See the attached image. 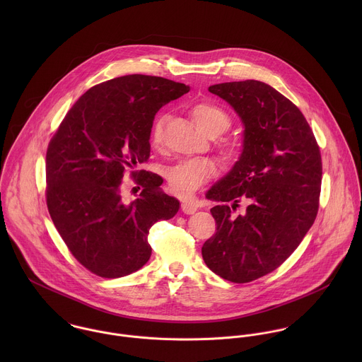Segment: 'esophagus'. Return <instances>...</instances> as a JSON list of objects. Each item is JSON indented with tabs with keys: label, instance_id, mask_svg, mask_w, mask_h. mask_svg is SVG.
Instances as JSON below:
<instances>
[{
	"label": "esophagus",
	"instance_id": "34e87169",
	"mask_svg": "<svg viewBox=\"0 0 362 362\" xmlns=\"http://www.w3.org/2000/svg\"><path fill=\"white\" fill-rule=\"evenodd\" d=\"M198 202L197 201H184L182 204H181V209H182V211L184 213H187V214H192V213H195L197 210H198Z\"/></svg>",
	"mask_w": 362,
	"mask_h": 362
}]
</instances>
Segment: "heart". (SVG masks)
<instances>
[{
	"label": "heart",
	"instance_id": "1",
	"mask_svg": "<svg viewBox=\"0 0 362 362\" xmlns=\"http://www.w3.org/2000/svg\"><path fill=\"white\" fill-rule=\"evenodd\" d=\"M191 112L198 128L209 136L221 135L231 127V118L228 112L218 104L201 102L192 107ZM164 121V115L157 117L151 128V142L155 148H160L163 145ZM220 151L226 158L233 160L240 153V144L234 141H224L220 146ZM214 174L216 165L213 161L197 157L181 160L170 167L167 171V181L175 195L187 198L197 192Z\"/></svg>",
	"mask_w": 362,
	"mask_h": 362
}]
</instances>
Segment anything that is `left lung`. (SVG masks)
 I'll use <instances>...</instances> for the list:
<instances>
[{"mask_svg":"<svg viewBox=\"0 0 362 362\" xmlns=\"http://www.w3.org/2000/svg\"><path fill=\"white\" fill-rule=\"evenodd\" d=\"M209 92L238 112L244 149L206 194L217 231L202 247L207 267L233 283L277 269L300 245L317 209L322 157L300 108L259 81L218 83ZM247 204L243 214L236 209Z\"/></svg>","mask_w":362,"mask_h":362,"instance_id":"1","label":"left lung"}]
</instances>
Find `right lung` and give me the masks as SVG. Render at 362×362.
I'll return each mask as SVG.
<instances>
[{"mask_svg": "<svg viewBox=\"0 0 362 362\" xmlns=\"http://www.w3.org/2000/svg\"><path fill=\"white\" fill-rule=\"evenodd\" d=\"M189 88L160 76L125 75L90 88L71 107L46 155V202L68 250L96 276L115 279L141 269L152 254L148 235L180 202L146 170L131 177L138 199H121L127 170L148 161L156 112ZM138 187V188H139Z\"/></svg>", "mask_w": 362, "mask_h": 362, "instance_id": "1", "label": "right lung"}]
</instances>
